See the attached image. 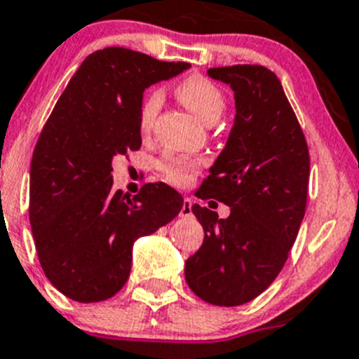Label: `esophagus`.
Segmentation results:
<instances>
[{"label": "esophagus", "mask_w": 359, "mask_h": 359, "mask_svg": "<svg viewBox=\"0 0 359 359\" xmlns=\"http://www.w3.org/2000/svg\"><path fill=\"white\" fill-rule=\"evenodd\" d=\"M193 215V201L189 198H186L182 203V208H180V217H191Z\"/></svg>", "instance_id": "34e87169"}]
</instances>
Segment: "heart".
Listing matches in <instances>:
<instances>
[{
  "mask_svg": "<svg viewBox=\"0 0 359 359\" xmlns=\"http://www.w3.org/2000/svg\"><path fill=\"white\" fill-rule=\"evenodd\" d=\"M177 96L203 124L215 123L221 117L222 110H224V96H222V93L219 91L217 86H214L210 80L203 79V76L194 75L182 80L177 86ZM161 103L163 95L159 89H154V91H151L145 96L140 107L142 130H151L156 121V116H158L159 109H161ZM196 168L198 161L172 158V156L163 159L161 165H159L163 177L168 182L177 184V186H184V184L189 182Z\"/></svg>",
  "mask_w": 359,
  "mask_h": 359,
  "instance_id": "1",
  "label": "heart"
}]
</instances>
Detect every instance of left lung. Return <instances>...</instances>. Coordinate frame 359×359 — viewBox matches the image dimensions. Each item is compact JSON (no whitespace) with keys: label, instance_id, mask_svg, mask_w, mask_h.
<instances>
[{"label":"left lung","instance_id":"obj_1","mask_svg":"<svg viewBox=\"0 0 359 359\" xmlns=\"http://www.w3.org/2000/svg\"><path fill=\"white\" fill-rule=\"evenodd\" d=\"M207 73L231 87L235 121L196 194L228 205L229 215L219 219L193 205L205 238L184 273L201 300L236 307L259 297L283 270L304 221L311 159L276 73L259 65Z\"/></svg>","mask_w":359,"mask_h":359}]
</instances>
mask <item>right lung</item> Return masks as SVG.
<instances>
[{
  "mask_svg": "<svg viewBox=\"0 0 359 359\" xmlns=\"http://www.w3.org/2000/svg\"><path fill=\"white\" fill-rule=\"evenodd\" d=\"M189 66L109 47L87 55L59 96L31 159L29 222L45 276L65 297L112 298L130 277L133 243L182 208L163 182L133 200L114 191L112 161L140 149L145 89Z\"/></svg>",
  "mask_w": 359,
  "mask_h": 359,
  "instance_id": "right-lung-1",
  "label": "right lung"
}]
</instances>
